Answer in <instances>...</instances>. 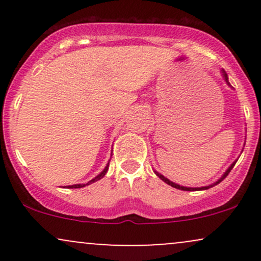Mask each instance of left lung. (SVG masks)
<instances>
[{
    "mask_svg": "<svg viewBox=\"0 0 261 261\" xmlns=\"http://www.w3.org/2000/svg\"><path fill=\"white\" fill-rule=\"evenodd\" d=\"M223 74H224V79H226V82H227V83H228V79H227V74H226V73H224V72H223ZM228 85H229V83H228ZM234 164H236V162H234V163H233V164H232V166H230V167H229V168H228V169H227V170H226V173H224V174H223V176H222V178H221V179H218V181H216V182H215V184H214V185H217V184H218V182H221V181H222V180H223V179H224V178H226V176H227V175H228V173L230 172V170H232V168H233V167H234ZM154 173H155V174H157L158 176H160V178H161V179H162V180H163L164 182H167V184H168V185H170V187H173V188H176V189H180V190H184V191H193V190H205V189H208V188L214 187V185H211V187H203V188H185V187H180V185H178V184H175V182L170 181V180H169V179L164 178V176H163V175H162V174H160V173H158V172H154Z\"/></svg>",
    "mask_w": 261,
    "mask_h": 261,
    "instance_id": "8db88e82",
    "label": "left lung"
}]
</instances>
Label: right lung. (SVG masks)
I'll return each instance as SVG.
<instances>
[{"instance_id": "obj_1", "label": "right lung", "mask_w": 261, "mask_h": 261, "mask_svg": "<svg viewBox=\"0 0 261 261\" xmlns=\"http://www.w3.org/2000/svg\"><path fill=\"white\" fill-rule=\"evenodd\" d=\"M108 167H109V164H108V166L106 167V168H104V170H103V172L100 173L99 175H98V176H95L94 179H92V180L89 181V182H87V184H74V185H68L67 189H77V188H83V187H86V185H89V184H92V182H94V181L99 180V179H101V178H103L104 175H106V173L108 172Z\"/></svg>"}]
</instances>
